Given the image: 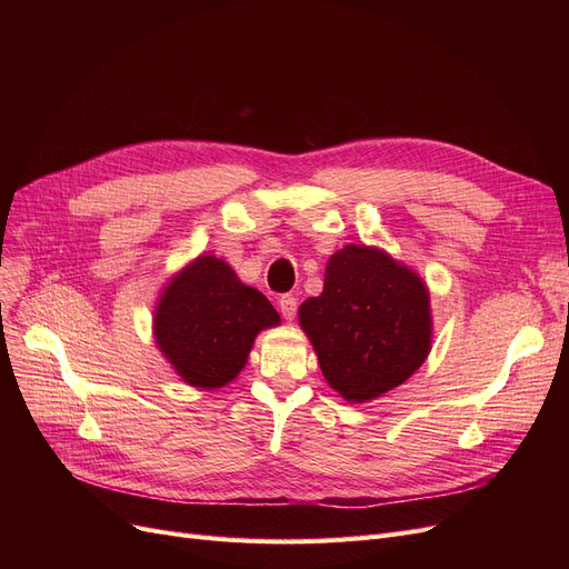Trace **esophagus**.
Returning <instances> with one entry per match:
<instances>
[{
  "mask_svg": "<svg viewBox=\"0 0 569 569\" xmlns=\"http://www.w3.org/2000/svg\"><path fill=\"white\" fill-rule=\"evenodd\" d=\"M279 309H281V313H283L286 320H292V318L297 316V297H295V295H281Z\"/></svg>",
  "mask_w": 569,
  "mask_h": 569,
  "instance_id": "34e87169",
  "label": "esophagus"
}]
</instances>
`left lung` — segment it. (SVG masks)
I'll return each mask as SVG.
<instances>
[{
	"label": "left lung",
	"mask_w": 569,
	"mask_h": 569,
	"mask_svg": "<svg viewBox=\"0 0 569 569\" xmlns=\"http://www.w3.org/2000/svg\"><path fill=\"white\" fill-rule=\"evenodd\" d=\"M300 322L325 380L357 403L406 382L431 346L427 286L371 247L350 244L330 258L322 292L302 302Z\"/></svg>",
	"instance_id": "obj_1"
}]
</instances>
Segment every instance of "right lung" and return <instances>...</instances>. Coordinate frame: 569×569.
<instances>
[{
    "mask_svg": "<svg viewBox=\"0 0 569 569\" xmlns=\"http://www.w3.org/2000/svg\"><path fill=\"white\" fill-rule=\"evenodd\" d=\"M272 325L279 313L260 290L239 281L223 260L202 256L166 288L154 335L179 376L214 390L242 371L256 335Z\"/></svg>",
    "mask_w": 569,
    "mask_h": 569,
    "instance_id": "right-lung-1",
    "label": "right lung"
}]
</instances>
